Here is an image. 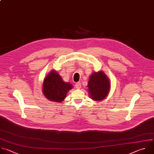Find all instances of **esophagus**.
Returning a JSON list of instances; mask_svg holds the SVG:
<instances>
[{
  "label": "esophagus",
  "mask_w": 154,
  "mask_h": 154,
  "mask_svg": "<svg viewBox=\"0 0 154 154\" xmlns=\"http://www.w3.org/2000/svg\"><path fill=\"white\" fill-rule=\"evenodd\" d=\"M75 88H77V89H80V88H81V83H80V82H77V83H75Z\"/></svg>",
  "instance_id": "1"
}]
</instances>
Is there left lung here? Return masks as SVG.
Wrapping results in <instances>:
<instances>
[{"instance_id": "left-lung-1", "label": "left lung", "mask_w": 154, "mask_h": 154, "mask_svg": "<svg viewBox=\"0 0 154 154\" xmlns=\"http://www.w3.org/2000/svg\"><path fill=\"white\" fill-rule=\"evenodd\" d=\"M88 91L91 99L96 101L103 100L110 89L109 79L103 72H94L88 82Z\"/></svg>"}]
</instances>
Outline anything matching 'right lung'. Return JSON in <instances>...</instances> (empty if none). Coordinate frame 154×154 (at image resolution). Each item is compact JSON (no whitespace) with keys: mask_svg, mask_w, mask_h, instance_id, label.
I'll use <instances>...</instances> for the list:
<instances>
[{"mask_svg":"<svg viewBox=\"0 0 154 154\" xmlns=\"http://www.w3.org/2000/svg\"><path fill=\"white\" fill-rule=\"evenodd\" d=\"M72 88V85L64 82L56 71H52L44 79L43 93L51 101L61 103Z\"/></svg>","mask_w":154,"mask_h":154,"instance_id":"right-lung-1","label":"right lung"}]
</instances>
